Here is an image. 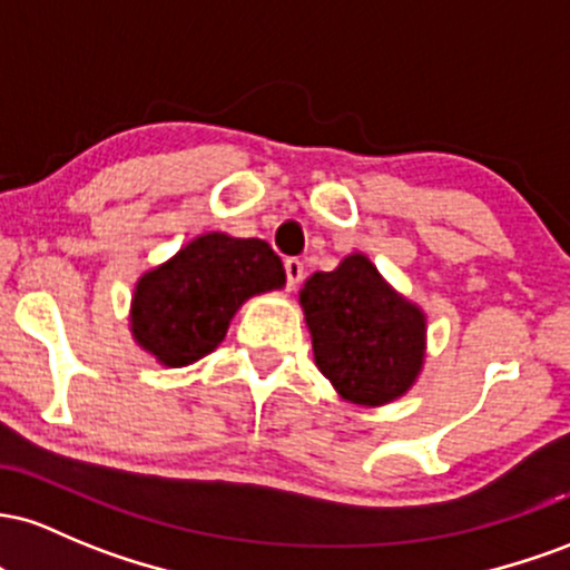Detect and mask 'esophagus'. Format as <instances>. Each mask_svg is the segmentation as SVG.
Wrapping results in <instances>:
<instances>
[{"instance_id": "esophagus-1", "label": "esophagus", "mask_w": 570, "mask_h": 570, "mask_svg": "<svg viewBox=\"0 0 570 570\" xmlns=\"http://www.w3.org/2000/svg\"><path fill=\"white\" fill-rule=\"evenodd\" d=\"M302 279H304V264H302V261L287 258L285 261V285H287V291H296Z\"/></svg>"}]
</instances>
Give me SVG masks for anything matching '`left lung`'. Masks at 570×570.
I'll return each mask as SVG.
<instances>
[{"instance_id": "8db88e82", "label": "left lung", "mask_w": 570, "mask_h": 570, "mask_svg": "<svg viewBox=\"0 0 570 570\" xmlns=\"http://www.w3.org/2000/svg\"><path fill=\"white\" fill-rule=\"evenodd\" d=\"M298 302L315 363L353 404L380 406L404 395L425 361V315L355 253L334 272H315Z\"/></svg>"}]
</instances>
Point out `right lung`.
Wrapping results in <instances>:
<instances>
[{
	"label": "right lung",
	"instance_id": "add662e5",
	"mask_svg": "<svg viewBox=\"0 0 570 570\" xmlns=\"http://www.w3.org/2000/svg\"><path fill=\"white\" fill-rule=\"evenodd\" d=\"M283 285V261L264 239L196 236L175 258L139 277L131 334L164 366H188L226 338L247 298Z\"/></svg>",
	"mask_w": 570,
	"mask_h": 570
}]
</instances>
